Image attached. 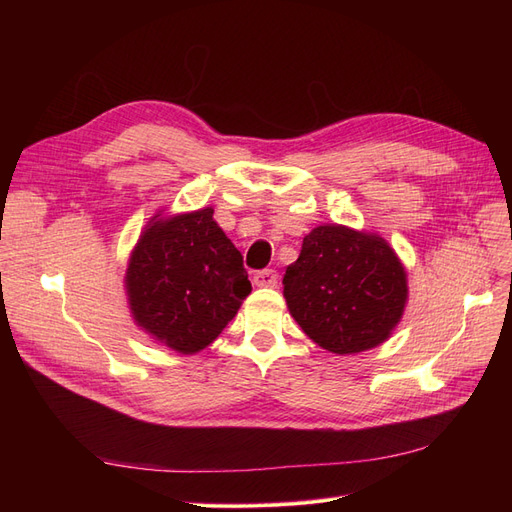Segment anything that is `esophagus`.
Segmentation results:
<instances>
[{
  "label": "esophagus",
  "mask_w": 512,
  "mask_h": 512,
  "mask_svg": "<svg viewBox=\"0 0 512 512\" xmlns=\"http://www.w3.org/2000/svg\"><path fill=\"white\" fill-rule=\"evenodd\" d=\"M277 277L280 275H277L275 269H262L254 273V284L260 288H273L277 286Z\"/></svg>",
  "instance_id": "obj_1"
}]
</instances>
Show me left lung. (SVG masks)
I'll use <instances>...</instances> for the list:
<instances>
[{
	"mask_svg": "<svg viewBox=\"0 0 512 512\" xmlns=\"http://www.w3.org/2000/svg\"><path fill=\"white\" fill-rule=\"evenodd\" d=\"M292 318L335 354L382 344L404 314L406 271L384 239L346 226H318L284 275Z\"/></svg>",
	"mask_w": 512,
	"mask_h": 512,
	"instance_id": "8db88e82",
	"label": "left lung"
}]
</instances>
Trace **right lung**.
<instances>
[{
	"mask_svg": "<svg viewBox=\"0 0 512 512\" xmlns=\"http://www.w3.org/2000/svg\"><path fill=\"white\" fill-rule=\"evenodd\" d=\"M126 288L138 327L181 354L207 348L252 292L211 207L153 222L134 247Z\"/></svg>",
	"mask_w": 512,
	"mask_h": 512,
	"instance_id": "1",
	"label": "right lung"
}]
</instances>
